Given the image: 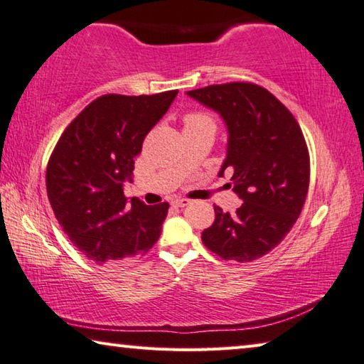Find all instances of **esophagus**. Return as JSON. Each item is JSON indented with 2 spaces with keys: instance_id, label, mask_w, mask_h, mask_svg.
Instances as JSON below:
<instances>
[{
  "instance_id": "1",
  "label": "esophagus",
  "mask_w": 364,
  "mask_h": 364,
  "mask_svg": "<svg viewBox=\"0 0 364 364\" xmlns=\"http://www.w3.org/2000/svg\"><path fill=\"white\" fill-rule=\"evenodd\" d=\"M171 204H173V207H186V205H189V200L188 199H176L171 202Z\"/></svg>"
}]
</instances>
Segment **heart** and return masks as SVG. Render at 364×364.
I'll list each match as a JSON object with an SVG mask.
<instances>
[{"label": "heart", "mask_w": 364, "mask_h": 364, "mask_svg": "<svg viewBox=\"0 0 364 364\" xmlns=\"http://www.w3.org/2000/svg\"><path fill=\"white\" fill-rule=\"evenodd\" d=\"M184 123L186 125H194V123H215L212 115H208L207 112H191L186 117H184Z\"/></svg>", "instance_id": "1"}]
</instances>
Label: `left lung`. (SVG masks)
<instances>
[{"label": "left lung", "instance_id": "1", "mask_svg": "<svg viewBox=\"0 0 364 364\" xmlns=\"http://www.w3.org/2000/svg\"><path fill=\"white\" fill-rule=\"evenodd\" d=\"M188 95L225 119L230 141L218 176L231 170L234 193L244 200L232 215L213 205L215 221L202 242L225 260L262 258L287 236L305 204L310 154L299 122L278 97L250 82Z\"/></svg>", "mask_w": 364, "mask_h": 364}]
</instances>
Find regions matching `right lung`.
Returning a JSON list of instances; mask_svg holds the SVG:
<instances>
[{
  "mask_svg": "<svg viewBox=\"0 0 364 364\" xmlns=\"http://www.w3.org/2000/svg\"><path fill=\"white\" fill-rule=\"evenodd\" d=\"M178 90L159 95H102L73 119L46 168L49 204L72 244L97 264H125L160 237L168 202L146 205L123 194L143 141Z\"/></svg>",
  "mask_w": 364,
  "mask_h": 364,
  "instance_id": "add662e5",
  "label": "right lung"
}]
</instances>
